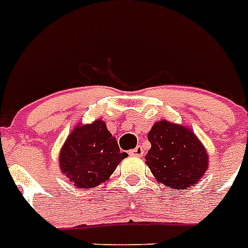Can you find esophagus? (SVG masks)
<instances>
[{
	"label": "esophagus",
	"mask_w": 248,
	"mask_h": 248,
	"mask_svg": "<svg viewBox=\"0 0 248 248\" xmlns=\"http://www.w3.org/2000/svg\"><path fill=\"white\" fill-rule=\"evenodd\" d=\"M130 154L134 156H142L145 154V151H143V147H142V146H137L135 149H133V150L130 151Z\"/></svg>",
	"instance_id": "esophagus-1"
}]
</instances>
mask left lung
Segmentation results:
<instances>
[{"label": "left lung", "instance_id": "1", "mask_svg": "<svg viewBox=\"0 0 248 248\" xmlns=\"http://www.w3.org/2000/svg\"><path fill=\"white\" fill-rule=\"evenodd\" d=\"M147 138L151 147L146 165L158 182L172 190L199 183L208 169V154L190 127L161 119L153 124Z\"/></svg>", "mask_w": 248, "mask_h": 248}]
</instances>
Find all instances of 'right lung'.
<instances>
[{"label": "right lung", "mask_w": 248, "mask_h": 248, "mask_svg": "<svg viewBox=\"0 0 248 248\" xmlns=\"http://www.w3.org/2000/svg\"><path fill=\"white\" fill-rule=\"evenodd\" d=\"M118 142L102 119L78 124L62 145L58 163L62 174L78 188H92L106 182L122 159Z\"/></svg>", "instance_id": "1"}]
</instances>
